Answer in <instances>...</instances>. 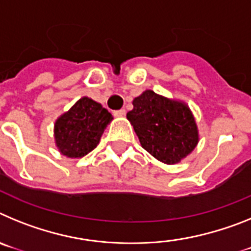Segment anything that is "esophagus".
I'll list each match as a JSON object with an SVG mask.
<instances>
[{
	"label": "esophagus",
	"instance_id": "esophagus-1",
	"mask_svg": "<svg viewBox=\"0 0 251 251\" xmlns=\"http://www.w3.org/2000/svg\"><path fill=\"white\" fill-rule=\"evenodd\" d=\"M114 115H115V117H124V115H126V110H124V109L115 110Z\"/></svg>",
	"mask_w": 251,
	"mask_h": 251
}]
</instances>
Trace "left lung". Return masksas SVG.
Returning <instances> with one entry per match:
<instances>
[{
    "instance_id": "obj_1",
    "label": "left lung",
    "mask_w": 251,
    "mask_h": 251,
    "mask_svg": "<svg viewBox=\"0 0 251 251\" xmlns=\"http://www.w3.org/2000/svg\"><path fill=\"white\" fill-rule=\"evenodd\" d=\"M132 104L127 119L151 156L166 165H176L196 148L199 128L185 101L147 89Z\"/></svg>"
}]
</instances>
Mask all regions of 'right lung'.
Listing matches in <instances>:
<instances>
[{
  "label": "right lung",
  "mask_w": 251,
  "mask_h": 251,
  "mask_svg": "<svg viewBox=\"0 0 251 251\" xmlns=\"http://www.w3.org/2000/svg\"><path fill=\"white\" fill-rule=\"evenodd\" d=\"M113 115L100 103L83 97L54 124L55 146L68 158H81L99 145Z\"/></svg>",
  "instance_id": "right-lung-1"
}]
</instances>
